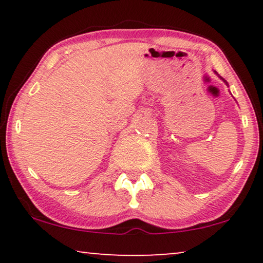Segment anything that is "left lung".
<instances>
[{
    "label": "left lung",
    "instance_id": "left-lung-1",
    "mask_svg": "<svg viewBox=\"0 0 263 263\" xmlns=\"http://www.w3.org/2000/svg\"><path fill=\"white\" fill-rule=\"evenodd\" d=\"M225 82H226V81H225ZM226 84H228V82H226Z\"/></svg>",
    "mask_w": 263,
    "mask_h": 263
}]
</instances>
